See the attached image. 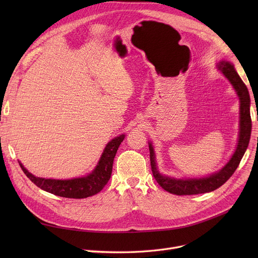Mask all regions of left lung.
<instances>
[{
	"label": "left lung",
	"mask_w": 258,
	"mask_h": 258,
	"mask_svg": "<svg viewBox=\"0 0 258 258\" xmlns=\"http://www.w3.org/2000/svg\"><path fill=\"white\" fill-rule=\"evenodd\" d=\"M219 70L229 79L230 83L233 86L234 90L237 92V95L240 100V130H239V139L236 147V151L233 154L231 160H230L226 166L208 178L203 179H190V180H179L162 175L156 165L155 153L152 144H150V156H151V166L154 174V178L158 184L164 189V190L177 196H191L210 192L221 187L226 183L230 177L234 173L239 162L245 154L251 136L252 121L250 116V95L249 91L243 84L241 78L238 76L237 72L234 70V67L228 61H220L218 63Z\"/></svg>",
	"instance_id": "8db88e82"
}]
</instances>
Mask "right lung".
I'll return each instance as SVG.
<instances>
[{
    "label": "right lung",
    "instance_id": "add662e5",
    "mask_svg": "<svg viewBox=\"0 0 258 258\" xmlns=\"http://www.w3.org/2000/svg\"><path fill=\"white\" fill-rule=\"evenodd\" d=\"M124 139V135L114 138L108 142L104 148L103 154L99 160V163L94 171L87 177L77 178L72 180H52L36 178L27 170L21 163V168L24 173L33 182L37 187L43 190L62 198L70 199H84L92 197L101 191L111 178L113 162L118 151V147Z\"/></svg>",
    "mask_w": 258,
    "mask_h": 258
}]
</instances>
